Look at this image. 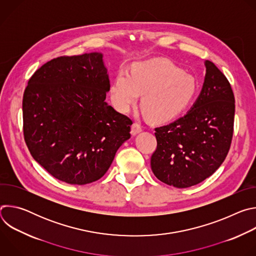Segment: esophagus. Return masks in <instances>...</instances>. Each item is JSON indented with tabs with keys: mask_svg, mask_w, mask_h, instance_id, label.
<instances>
[{
	"mask_svg": "<svg viewBox=\"0 0 256 256\" xmlns=\"http://www.w3.org/2000/svg\"><path fill=\"white\" fill-rule=\"evenodd\" d=\"M142 132V126L138 124H136V122H134V124H132V130H130V134H132V136H136L138 134H140Z\"/></svg>",
	"mask_w": 256,
	"mask_h": 256,
	"instance_id": "obj_1",
	"label": "esophagus"
}]
</instances>
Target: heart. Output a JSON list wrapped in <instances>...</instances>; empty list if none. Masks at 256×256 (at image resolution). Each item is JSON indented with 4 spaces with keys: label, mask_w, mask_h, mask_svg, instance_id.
Returning <instances> with one entry per match:
<instances>
[{
    "label": "heart",
    "mask_w": 256,
    "mask_h": 256,
    "mask_svg": "<svg viewBox=\"0 0 256 256\" xmlns=\"http://www.w3.org/2000/svg\"><path fill=\"white\" fill-rule=\"evenodd\" d=\"M196 91L192 75L165 58H151L132 64L130 74L120 70L109 88L116 109L126 112L142 95L144 112L153 122H167L184 112Z\"/></svg>",
    "instance_id": "heart-1"
}]
</instances>
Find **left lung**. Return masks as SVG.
Here are the masks:
<instances>
[{
    "label": "left lung",
    "mask_w": 256,
    "mask_h": 256,
    "mask_svg": "<svg viewBox=\"0 0 256 256\" xmlns=\"http://www.w3.org/2000/svg\"><path fill=\"white\" fill-rule=\"evenodd\" d=\"M202 91L190 110L155 128L157 149L151 168L164 184L186 188L204 181L224 162L232 140L235 98L223 72L204 62Z\"/></svg>",
    "instance_id": "8db88e82"
}]
</instances>
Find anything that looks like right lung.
<instances>
[{
    "label": "right lung",
    "mask_w": 256,
    "mask_h": 256,
    "mask_svg": "<svg viewBox=\"0 0 256 256\" xmlns=\"http://www.w3.org/2000/svg\"><path fill=\"white\" fill-rule=\"evenodd\" d=\"M110 84L102 52L54 58L36 70L23 95L24 138L54 178L84 186L100 179L132 120L105 101Z\"/></svg>",
    "instance_id": "add662e5"
}]
</instances>
